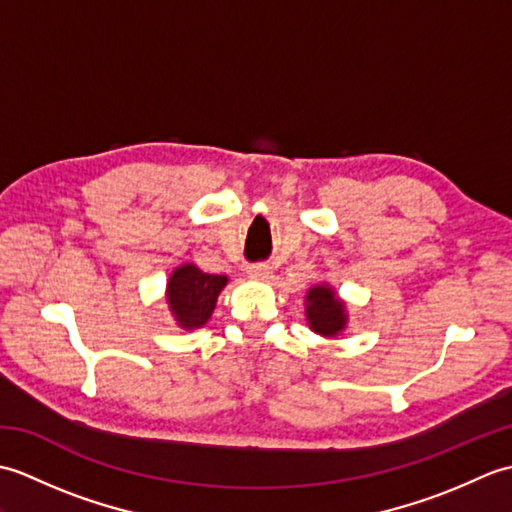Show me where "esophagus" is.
Returning <instances> with one entry per match:
<instances>
[{"instance_id":"esophagus-1","label":"esophagus","mask_w":512,"mask_h":512,"mask_svg":"<svg viewBox=\"0 0 512 512\" xmlns=\"http://www.w3.org/2000/svg\"><path fill=\"white\" fill-rule=\"evenodd\" d=\"M248 277L257 279V281H268L270 277H273V266H268V264L248 266Z\"/></svg>"}]
</instances>
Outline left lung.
Wrapping results in <instances>:
<instances>
[{
    "label": "left lung",
    "instance_id": "left-lung-1",
    "mask_svg": "<svg viewBox=\"0 0 512 512\" xmlns=\"http://www.w3.org/2000/svg\"><path fill=\"white\" fill-rule=\"evenodd\" d=\"M306 319L314 334L336 339L347 328L350 314H347L345 301L336 295V290L328 281H321L306 292Z\"/></svg>",
    "mask_w": 512,
    "mask_h": 512
}]
</instances>
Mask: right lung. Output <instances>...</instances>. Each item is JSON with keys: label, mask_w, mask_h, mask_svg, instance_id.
<instances>
[{"label": "right lung", "mask_w": 512, "mask_h": 512, "mask_svg": "<svg viewBox=\"0 0 512 512\" xmlns=\"http://www.w3.org/2000/svg\"><path fill=\"white\" fill-rule=\"evenodd\" d=\"M226 284V275H209L191 262L173 268L167 279L165 301L178 328L198 330L206 325Z\"/></svg>", "instance_id": "obj_1"}]
</instances>
